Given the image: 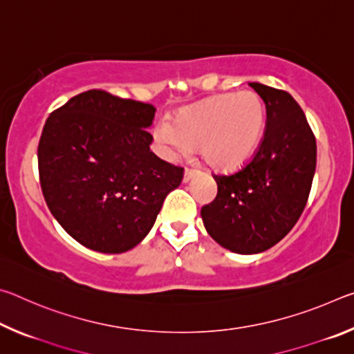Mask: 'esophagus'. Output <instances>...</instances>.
<instances>
[{"instance_id": "1", "label": "esophagus", "mask_w": 354, "mask_h": 354, "mask_svg": "<svg viewBox=\"0 0 354 354\" xmlns=\"http://www.w3.org/2000/svg\"><path fill=\"white\" fill-rule=\"evenodd\" d=\"M195 175H198V170H194V169H185V171H184V179L183 181L184 183H189L192 178H194Z\"/></svg>"}]
</instances>
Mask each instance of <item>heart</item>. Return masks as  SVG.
Wrapping results in <instances>:
<instances>
[{"instance_id": "obj_1", "label": "heart", "mask_w": 354, "mask_h": 354, "mask_svg": "<svg viewBox=\"0 0 354 354\" xmlns=\"http://www.w3.org/2000/svg\"><path fill=\"white\" fill-rule=\"evenodd\" d=\"M266 128V107L253 91L221 93L179 111L173 123L159 120L153 137L169 156L187 154L194 145L217 170H234L253 158Z\"/></svg>"}]
</instances>
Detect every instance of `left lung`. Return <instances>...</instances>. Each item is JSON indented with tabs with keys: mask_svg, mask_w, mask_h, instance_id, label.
I'll return each mask as SVG.
<instances>
[{
	"mask_svg": "<svg viewBox=\"0 0 354 354\" xmlns=\"http://www.w3.org/2000/svg\"><path fill=\"white\" fill-rule=\"evenodd\" d=\"M250 86L266 103V134L242 170L214 176L217 196L201 207L209 236L239 254L262 253L295 226L317 162L313 129L292 95L259 82Z\"/></svg>",
	"mask_w": 354,
	"mask_h": 354,
	"instance_id": "1",
	"label": "left lung"
}]
</instances>
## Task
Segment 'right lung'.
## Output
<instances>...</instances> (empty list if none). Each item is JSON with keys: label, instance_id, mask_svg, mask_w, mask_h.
<instances>
[{"label": "right lung", "instance_id": "obj_1", "mask_svg": "<svg viewBox=\"0 0 354 354\" xmlns=\"http://www.w3.org/2000/svg\"><path fill=\"white\" fill-rule=\"evenodd\" d=\"M156 107L87 91L48 117L37 158L51 214L84 247L124 253L151 230L184 169L159 159L148 133Z\"/></svg>", "mask_w": 354, "mask_h": 354}]
</instances>
